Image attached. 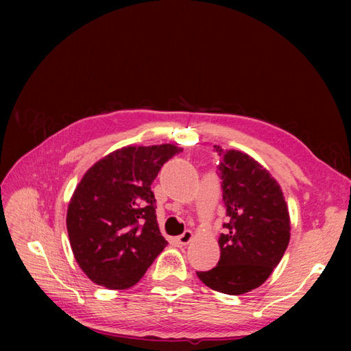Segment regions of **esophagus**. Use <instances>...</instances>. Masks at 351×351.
<instances>
[{"label": "esophagus", "instance_id": "1", "mask_svg": "<svg viewBox=\"0 0 351 351\" xmlns=\"http://www.w3.org/2000/svg\"><path fill=\"white\" fill-rule=\"evenodd\" d=\"M192 239H193V232L192 231H184L182 236H178L177 237V241H178V244H182V246H186V244H189L190 241H192Z\"/></svg>", "mask_w": 351, "mask_h": 351}]
</instances>
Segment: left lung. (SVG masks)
Wrapping results in <instances>:
<instances>
[{
	"mask_svg": "<svg viewBox=\"0 0 351 351\" xmlns=\"http://www.w3.org/2000/svg\"><path fill=\"white\" fill-rule=\"evenodd\" d=\"M214 147L221 156L218 174L228 221L218 239V265L196 274L209 289L239 295L258 289L280 263L290 241V215L267 168L244 152Z\"/></svg>",
	"mask_w": 351,
	"mask_h": 351,
	"instance_id": "left-lung-1",
	"label": "left lung"
}]
</instances>
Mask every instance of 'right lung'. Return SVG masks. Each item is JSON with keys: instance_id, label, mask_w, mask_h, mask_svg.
Returning a JSON list of instances; mask_svg holds the SVG:
<instances>
[{"instance_id": "obj_1", "label": "right lung", "mask_w": 351, "mask_h": 351, "mask_svg": "<svg viewBox=\"0 0 351 351\" xmlns=\"http://www.w3.org/2000/svg\"><path fill=\"white\" fill-rule=\"evenodd\" d=\"M182 152L174 145L125 146L95 162L70 199L67 231L74 259L95 284L125 290L167 246L151 184Z\"/></svg>"}]
</instances>
